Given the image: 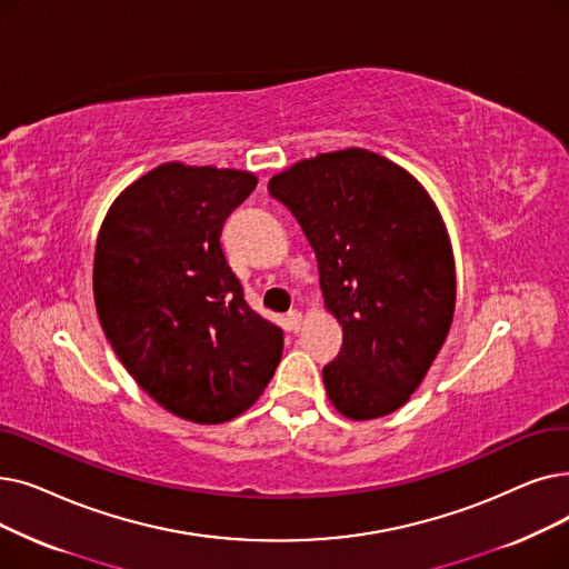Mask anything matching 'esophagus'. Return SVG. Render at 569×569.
<instances>
[{"label": "esophagus", "instance_id": "1", "mask_svg": "<svg viewBox=\"0 0 569 569\" xmlns=\"http://www.w3.org/2000/svg\"><path fill=\"white\" fill-rule=\"evenodd\" d=\"M287 323H289V331H299L303 327V312L301 310H289L287 312Z\"/></svg>", "mask_w": 569, "mask_h": 569}]
</instances>
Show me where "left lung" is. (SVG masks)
<instances>
[{"label": "left lung", "mask_w": 569, "mask_h": 569, "mask_svg": "<svg viewBox=\"0 0 569 569\" xmlns=\"http://www.w3.org/2000/svg\"><path fill=\"white\" fill-rule=\"evenodd\" d=\"M317 254L319 287L342 327L323 366L333 408L351 421L400 410L442 349L456 310V263L442 214L396 161L345 148L268 180Z\"/></svg>", "instance_id": "left-lung-1"}]
</instances>
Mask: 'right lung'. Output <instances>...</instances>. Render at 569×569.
<instances>
[{
	"instance_id": "add662e5",
	"label": "right lung",
	"mask_w": 569,
	"mask_h": 569,
	"mask_svg": "<svg viewBox=\"0 0 569 569\" xmlns=\"http://www.w3.org/2000/svg\"><path fill=\"white\" fill-rule=\"evenodd\" d=\"M257 182L167 161L122 189L97 236L92 287L108 342L154 402L194 423L252 408L282 357V329L242 299L220 246Z\"/></svg>"
}]
</instances>
